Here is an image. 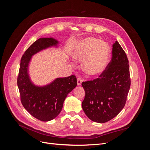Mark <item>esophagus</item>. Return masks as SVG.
I'll return each instance as SVG.
<instances>
[{"mask_svg":"<svg viewBox=\"0 0 150 150\" xmlns=\"http://www.w3.org/2000/svg\"><path fill=\"white\" fill-rule=\"evenodd\" d=\"M82 82H83V79L81 78H79L77 79V84H78V86L81 85V83H82Z\"/></svg>","mask_w":150,"mask_h":150,"instance_id":"esophagus-1","label":"esophagus"}]
</instances>
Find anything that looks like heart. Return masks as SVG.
I'll list each match as a JSON object with an SVG mask.
<instances>
[{
  "label": "heart",
  "instance_id": "obj_1",
  "mask_svg": "<svg viewBox=\"0 0 150 150\" xmlns=\"http://www.w3.org/2000/svg\"><path fill=\"white\" fill-rule=\"evenodd\" d=\"M72 57L83 60V69L91 76L100 75L106 69L110 57L108 44L94 38H86L78 40L71 51Z\"/></svg>",
  "mask_w": 150,
  "mask_h": 150
}]
</instances>
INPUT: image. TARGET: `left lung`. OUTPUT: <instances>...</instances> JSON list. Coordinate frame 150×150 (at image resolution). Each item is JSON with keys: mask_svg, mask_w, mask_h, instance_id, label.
<instances>
[{"mask_svg": "<svg viewBox=\"0 0 150 150\" xmlns=\"http://www.w3.org/2000/svg\"><path fill=\"white\" fill-rule=\"evenodd\" d=\"M106 67L99 78L82 83L83 110L91 120L99 123L114 118L123 109L131 85L128 57L117 41L112 45Z\"/></svg>", "mask_w": 150, "mask_h": 150, "instance_id": "8db88e82", "label": "left lung"}]
</instances>
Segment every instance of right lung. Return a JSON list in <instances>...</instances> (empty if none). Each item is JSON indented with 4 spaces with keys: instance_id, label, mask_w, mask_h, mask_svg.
Wrapping results in <instances>:
<instances>
[{
    "instance_id": "obj_1",
    "label": "right lung",
    "mask_w": 150,
    "mask_h": 150,
    "mask_svg": "<svg viewBox=\"0 0 150 150\" xmlns=\"http://www.w3.org/2000/svg\"><path fill=\"white\" fill-rule=\"evenodd\" d=\"M58 44L52 38H40L26 50L21 60L17 86L21 103L32 116L42 121H51L58 116L67 94L77 86L74 75L56 78L42 86L35 85L30 78L29 65L33 56L49 47H57Z\"/></svg>"
}]
</instances>
